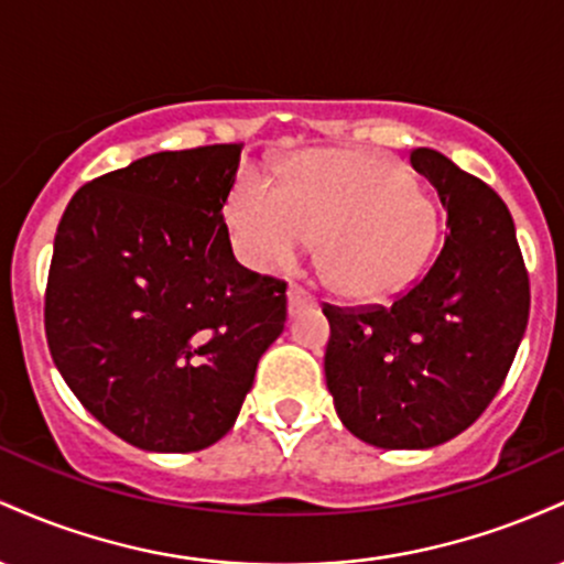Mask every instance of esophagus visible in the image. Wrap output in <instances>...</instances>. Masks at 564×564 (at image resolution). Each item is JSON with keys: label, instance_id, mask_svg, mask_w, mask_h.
Returning <instances> with one entry per match:
<instances>
[{"label": "esophagus", "instance_id": "34e87169", "mask_svg": "<svg viewBox=\"0 0 564 564\" xmlns=\"http://www.w3.org/2000/svg\"><path fill=\"white\" fill-rule=\"evenodd\" d=\"M310 304H315V300H313V296H310L304 289L291 286V289L286 291V307H289L291 318H294V315L300 313L302 307H310Z\"/></svg>", "mask_w": 564, "mask_h": 564}]
</instances>
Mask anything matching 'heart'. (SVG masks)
<instances>
[{"instance_id": "1", "label": "heart", "mask_w": 564, "mask_h": 564, "mask_svg": "<svg viewBox=\"0 0 564 564\" xmlns=\"http://www.w3.org/2000/svg\"><path fill=\"white\" fill-rule=\"evenodd\" d=\"M228 228L249 268L283 270L321 236L328 283L358 302L411 286L440 236L435 204L413 174L381 153L304 161L289 187L243 174L228 200Z\"/></svg>"}]
</instances>
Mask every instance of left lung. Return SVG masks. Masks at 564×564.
Here are the masks:
<instances>
[{"label":"left lung","instance_id":"left-lung-1","mask_svg":"<svg viewBox=\"0 0 564 564\" xmlns=\"http://www.w3.org/2000/svg\"><path fill=\"white\" fill-rule=\"evenodd\" d=\"M411 164L448 212L435 264L392 307L323 310L336 416L387 451L462 435L501 390L530 310L514 219L494 187L432 148H416Z\"/></svg>","mask_w":564,"mask_h":564}]
</instances>
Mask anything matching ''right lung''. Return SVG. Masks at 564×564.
<instances>
[{
    "mask_svg": "<svg viewBox=\"0 0 564 564\" xmlns=\"http://www.w3.org/2000/svg\"><path fill=\"white\" fill-rule=\"evenodd\" d=\"M241 145L138 159L76 191L55 232L44 328L79 403L151 453L236 424L286 323V283L236 262L223 206Z\"/></svg>",
    "mask_w": 564,
    "mask_h": 564,
    "instance_id": "right-lung-1",
    "label": "right lung"
}]
</instances>
